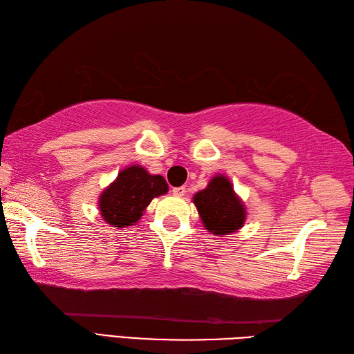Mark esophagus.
Instances as JSON below:
<instances>
[{
    "label": "esophagus",
    "instance_id": "obj_1",
    "mask_svg": "<svg viewBox=\"0 0 354 354\" xmlns=\"http://www.w3.org/2000/svg\"><path fill=\"white\" fill-rule=\"evenodd\" d=\"M171 192H173V194H175V196L183 198L185 194V187H175V189H173Z\"/></svg>",
    "mask_w": 354,
    "mask_h": 354
}]
</instances>
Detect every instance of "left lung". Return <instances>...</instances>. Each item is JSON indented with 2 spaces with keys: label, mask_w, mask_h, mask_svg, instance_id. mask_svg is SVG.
Listing matches in <instances>:
<instances>
[{
  "label": "left lung",
  "mask_w": 354,
  "mask_h": 354,
  "mask_svg": "<svg viewBox=\"0 0 354 354\" xmlns=\"http://www.w3.org/2000/svg\"><path fill=\"white\" fill-rule=\"evenodd\" d=\"M193 202L205 228L216 236L230 234L243 227L246 212L228 178L214 176L205 190L194 194Z\"/></svg>",
  "instance_id": "1"
}]
</instances>
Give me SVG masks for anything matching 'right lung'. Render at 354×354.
Listing matches in <instances>:
<instances>
[{
  "label": "right lung",
  "instance_id": "add662e5",
  "mask_svg": "<svg viewBox=\"0 0 354 354\" xmlns=\"http://www.w3.org/2000/svg\"><path fill=\"white\" fill-rule=\"evenodd\" d=\"M169 185L160 175H150L140 165H131L100 196V213L104 221L115 228L137 223L142 212L156 196L167 193Z\"/></svg>",
  "mask_w": 354,
  "mask_h": 354
}]
</instances>
